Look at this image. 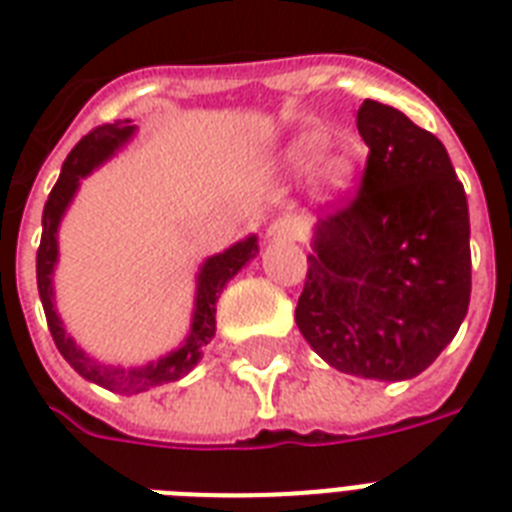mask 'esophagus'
I'll list each match as a JSON object with an SVG mask.
<instances>
[{"label":"esophagus","mask_w":512,"mask_h":512,"mask_svg":"<svg viewBox=\"0 0 512 512\" xmlns=\"http://www.w3.org/2000/svg\"><path fill=\"white\" fill-rule=\"evenodd\" d=\"M305 233V225L300 223V217H292V215H284V217H276L271 225H268V241H297L303 239Z\"/></svg>","instance_id":"obj_1"}]
</instances>
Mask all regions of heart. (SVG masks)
Listing matches in <instances>:
<instances>
[{"instance_id":"heart-1","label":"heart","mask_w":512,"mask_h":512,"mask_svg":"<svg viewBox=\"0 0 512 512\" xmlns=\"http://www.w3.org/2000/svg\"><path fill=\"white\" fill-rule=\"evenodd\" d=\"M327 138L321 132H303L287 143L279 151V164L292 175H305L313 172V185L316 193L324 199H332L340 191H345L350 183V164L342 156H327Z\"/></svg>"}]
</instances>
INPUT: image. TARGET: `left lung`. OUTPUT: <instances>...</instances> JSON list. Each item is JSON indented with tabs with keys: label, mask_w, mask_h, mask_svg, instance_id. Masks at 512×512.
I'll return each mask as SVG.
<instances>
[{
	"label": "left lung",
	"mask_w": 512,
	"mask_h": 512,
	"mask_svg": "<svg viewBox=\"0 0 512 512\" xmlns=\"http://www.w3.org/2000/svg\"><path fill=\"white\" fill-rule=\"evenodd\" d=\"M356 127L364 183L313 225L295 321L337 372L412 380L468 313V199L444 143L398 108L364 100Z\"/></svg>",
	"instance_id": "left-lung-1"
}]
</instances>
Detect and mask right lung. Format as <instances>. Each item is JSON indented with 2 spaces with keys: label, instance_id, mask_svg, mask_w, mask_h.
<instances>
[{
  "label": "right lung",
  "instance_id": "1",
  "mask_svg": "<svg viewBox=\"0 0 512 512\" xmlns=\"http://www.w3.org/2000/svg\"><path fill=\"white\" fill-rule=\"evenodd\" d=\"M138 132V124L130 119L114 124H103L90 135H84L74 146V151L66 156L63 170H60L58 183L50 191V199L44 204L42 215V244L36 252V287H39V300H42L44 316H47V327L50 335L58 345L60 356L66 358L68 364L74 366L87 382H95L100 388L124 393V396H135V393H146V390L164 385V382H175L191 372L193 366L199 364L204 356L212 337H215V313L217 300L223 295L225 284L244 268V265L257 255V236L236 241L223 252L207 257L196 273V295H193V313H191V329L188 337L180 342V348L164 353L156 361L140 366H111L103 364L98 358H92L87 350L76 345V340L66 332L63 319L58 316L55 308V265H58V228L63 215L71 207L76 191H79V180L98 170L100 164L114 159Z\"/></svg>",
  "mask_w": 512,
  "mask_h": 512
}]
</instances>
